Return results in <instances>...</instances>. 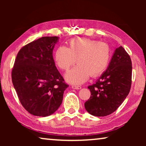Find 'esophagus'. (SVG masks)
Masks as SVG:
<instances>
[{"instance_id": "esophagus-1", "label": "esophagus", "mask_w": 146, "mask_h": 146, "mask_svg": "<svg viewBox=\"0 0 146 146\" xmlns=\"http://www.w3.org/2000/svg\"><path fill=\"white\" fill-rule=\"evenodd\" d=\"M72 88L76 90H80L82 88V87L79 86H72Z\"/></svg>"}]
</instances>
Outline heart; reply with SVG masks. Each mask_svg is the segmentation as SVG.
<instances>
[{
    "label": "heart",
    "instance_id": "obj_1",
    "mask_svg": "<svg viewBox=\"0 0 146 146\" xmlns=\"http://www.w3.org/2000/svg\"><path fill=\"white\" fill-rule=\"evenodd\" d=\"M111 58L109 45L86 38L72 39L69 47L60 46L54 54V60L58 66L67 70L76 62L78 64L68 71L65 79L72 84L84 83L90 75L100 76L107 69Z\"/></svg>",
    "mask_w": 146,
    "mask_h": 146
}]
</instances>
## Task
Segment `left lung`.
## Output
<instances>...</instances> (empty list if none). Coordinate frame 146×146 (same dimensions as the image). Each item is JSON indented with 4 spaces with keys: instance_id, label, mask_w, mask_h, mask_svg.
<instances>
[{
    "instance_id": "obj_1",
    "label": "left lung",
    "mask_w": 146,
    "mask_h": 146,
    "mask_svg": "<svg viewBox=\"0 0 146 146\" xmlns=\"http://www.w3.org/2000/svg\"><path fill=\"white\" fill-rule=\"evenodd\" d=\"M131 58L122 46L115 48L107 69L89 86L90 98L85 109L95 116H106L118 108L126 98L131 84Z\"/></svg>"
}]
</instances>
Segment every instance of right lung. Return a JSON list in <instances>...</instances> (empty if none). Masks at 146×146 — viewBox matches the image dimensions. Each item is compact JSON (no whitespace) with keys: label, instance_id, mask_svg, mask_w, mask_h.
Instances as JSON below:
<instances>
[{"label":"right lung","instance_id":"obj_1","mask_svg":"<svg viewBox=\"0 0 146 146\" xmlns=\"http://www.w3.org/2000/svg\"><path fill=\"white\" fill-rule=\"evenodd\" d=\"M58 36H44L20 50L12 81L23 106L30 113L46 117L58 109L68 87L55 66L53 50Z\"/></svg>","mask_w":146,"mask_h":146}]
</instances>
